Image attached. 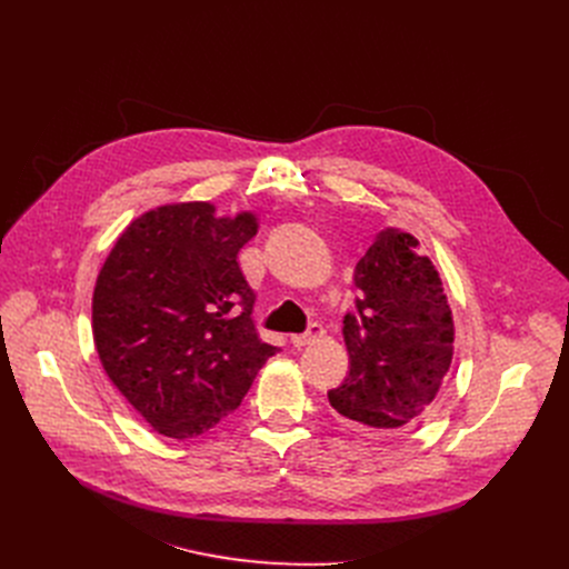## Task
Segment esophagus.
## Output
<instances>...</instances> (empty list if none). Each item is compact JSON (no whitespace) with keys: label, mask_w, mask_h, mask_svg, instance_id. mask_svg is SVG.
Segmentation results:
<instances>
[{"label":"esophagus","mask_w":569,"mask_h":569,"mask_svg":"<svg viewBox=\"0 0 569 569\" xmlns=\"http://www.w3.org/2000/svg\"><path fill=\"white\" fill-rule=\"evenodd\" d=\"M325 335V330H322V325H318V322H313L309 330L305 332V335H292L290 337V343L295 346V348H305V346H309V343H313V341H318L320 337Z\"/></svg>","instance_id":"34e87169"}]
</instances>
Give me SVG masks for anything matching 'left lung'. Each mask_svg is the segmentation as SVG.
I'll list each match as a JSON object with an SVG mask.
<instances>
[{"mask_svg": "<svg viewBox=\"0 0 569 569\" xmlns=\"http://www.w3.org/2000/svg\"><path fill=\"white\" fill-rule=\"evenodd\" d=\"M357 313L343 320L348 378L327 392L357 429L395 433L436 401L455 355V318L417 237L382 228L355 264Z\"/></svg>", "mask_w": 569, "mask_h": 569, "instance_id": "left-lung-1", "label": "left lung"}]
</instances>
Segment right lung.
<instances>
[{"label": "right lung", "mask_w": 569, "mask_h": 569, "mask_svg": "<svg viewBox=\"0 0 569 569\" xmlns=\"http://www.w3.org/2000/svg\"><path fill=\"white\" fill-rule=\"evenodd\" d=\"M253 212L219 217L204 200L168 202L133 219L97 277L92 335L103 371L161 436L217 427L279 348L251 320L256 292L237 253Z\"/></svg>", "instance_id": "1"}]
</instances>
